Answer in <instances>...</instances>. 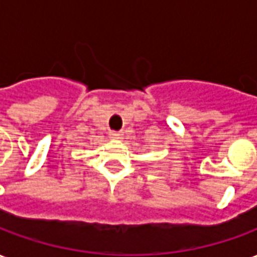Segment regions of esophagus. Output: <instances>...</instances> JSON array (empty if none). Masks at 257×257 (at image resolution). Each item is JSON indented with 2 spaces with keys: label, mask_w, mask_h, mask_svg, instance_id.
<instances>
[{
  "label": "esophagus",
  "mask_w": 257,
  "mask_h": 257,
  "mask_svg": "<svg viewBox=\"0 0 257 257\" xmlns=\"http://www.w3.org/2000/svg\"><path fill=\"white\" fill-rule=\"evenodd\" d=\"M110 139H113V140H121L122 139V132H118V131H111L109 134Z\"/></svg>",
  "instance_id": "esophagus-1"
}]
</instances>
